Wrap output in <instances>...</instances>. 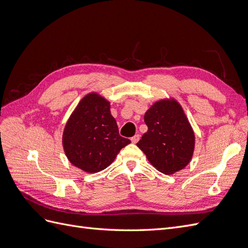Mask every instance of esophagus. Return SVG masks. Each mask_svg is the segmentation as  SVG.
<instances>
[{"mask_svg": "<svg viewBox=\"0 0 248 248\" xmlns=\"http://www.w3.org/2000/svg\"><path fill=\"white\" fill-rule=\"evenodd\" d=\"M139 140H140V134H136V136L131 138V141L133 142V144H137Z\"/></svg>", "mask_w": 248, "mask_h": 248, "instance_id": "obj_1", "label": "esophagus"}]
</instances>
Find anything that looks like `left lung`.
<instances>
[{
    "mask_svg": "<svg viewBox=\"0 0 248 248\" xmlns=\"http://www.w3.org/2000/svg\"><path fill=\"white\" fill-rule=\"evenodd\" d=\"M148 131L137 146L149 162L163 174L183 170L192 158L194 132L182 107L175 99L155 102L145 114Z\"/></svg>",
    "mask_w": 248,
    "mask_h": 248,
    "instance_id": "1",
    "label": "left lung"
}]
</instances>
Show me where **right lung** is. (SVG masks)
I'll use <instances>...</instances> for the list:
<instances>
[{"label": "right lung", "instance_id": "obj_1", "mask_svg": "<svg viewBox=\"0 0 248 248\" xmlns=\"http://www.w3.org/2000/svg\"><path fill=\"white\" fill-rule=\"evenodd\" d=\"M110 104L97 93L87 94L73 110L63 132V148L68 160L87 172L107 169L120 150L130 144L119 134Z\"/></svg>", "mask_w": 248, "mask_h": 248}]
</instances>
